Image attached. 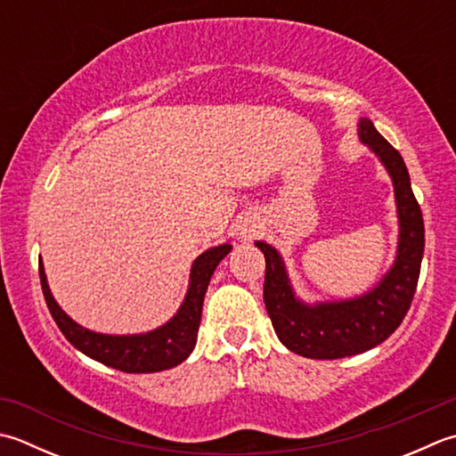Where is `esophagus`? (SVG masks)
<instances>
[{"label": "esophagus", "instance_id": "34e87169", "mask_svg": "<svg viewBox=\"0 0 456 456\" xmlns=\"http://www.w3.org/2000/svg\"><path fill=\"white\" fill-rule=\"evenodd\" d=\"M256 233V225H255V221H248V219H245L243 223H240V225L237 227V235H239V239H251L253 235Z\"/></svg>", "mask_w": 456, "mask_h": 456}]
</instances>
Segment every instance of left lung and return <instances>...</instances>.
I'll use <instances>...</instances> for the list:
<instances>
[{"label": "left lung", "instance_id": "8db88e82", "mask_svg": "<svg viewBox=\"0 0 456 456\" xmlns=\"http://www.w3.org/2000/svg\"><path fill=\"white\" fill-rule=\"evenodd\" d=\"M358 136L394 182L399 219L395 261L376 287L354 298L305 302L292 289L281 253L265 240L255 243L266 261L263 297L274 332L290 352L312 360L347 358L386 342L403 322L421 271L425 225L403 158L370 118H360Z\"/></svg>", "mask_w": 456, "mask_h": 456}]
</instances>
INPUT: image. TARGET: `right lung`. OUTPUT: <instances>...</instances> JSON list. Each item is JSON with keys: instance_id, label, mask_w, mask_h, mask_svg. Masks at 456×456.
I'll use <instances>...</instances> for the list:
<instances>
[{"instance_id": "add662e5", "label": "right lung", "mask_w": 456, "mask_h": 456, "mask_svg": "<svg viewBox=\"0 0 456 456\" xmlns=\"http://www.w3.org/2000/svg\"><path fill=\"white\" fill-rule=\"evenodd\" d=\"M229 243L211 247L195 258L190 273V287L185 298L175 314L166 324L150 330L144 334H101L83 328L62 310L53 298L47 284V274L39 256V276L45 302H47L53 320H55L62 336L73 344L78 352L88 358L101 362L109 368L126 373H154L175 368L187 360L198 342V330L201 322L203 298L208 292L209 281L217 265L231 253Z\"/></svg>"}]
</instances>
